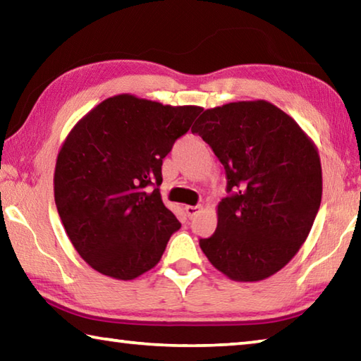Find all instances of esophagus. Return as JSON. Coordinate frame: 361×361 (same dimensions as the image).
Returning <instances> with one entry per match:
<instances>
[{"instance_id":"34e87169","label":"esophagus","mask_w":361,"mask_h":361,"mask_svg":"<svg viewBox=\"0 0 361 361\" xmlns=\"http://www.w3.org/2000/svg\"><path fill=\"white\" fill-rule=\"evenodd\" d=\"M185 212L189 218H194L200 212V205H186Z\"/></svg>"}]
</instances>
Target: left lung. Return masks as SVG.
I'll use <instances>...</instances> for the list:
<instances>
[{"label":"left lung","mask_w":361,"mask_h":361,"mask_svg":"<svg viewBox=\"0 0 361 361\" xmlns=\"http://www.w3.org/2000/svg\"><path fill=\"white\" fill-rule=\"evenodd\" d=\"M226 170L218 226L199 245L237 282L274 276L298 253L322 202L319 151L296 121L264 100L205 109L192 127Z\"/></svg>","instance_id":"left-lung-1"}]
</instances>
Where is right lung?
Masks as SVG:
<instances>
[{
    "instance_id": "add662e5",
    "label": "right lung",
    "mask_w": 361,
    "mask_h": 361,
    "mask_svg": "<svg viewBox=\"0 0 361 361\" xmlns=\"http://www.w3.org/2000/svg\"><path fill=\"white\" fill-rule=\"evenodd\" d=\"M200 111L114 95L66 137L54 197L73 247L103 276H142L161 261L170 235L180 229L159 192L162 159Z\"/></svg>"
}]
</instances>
